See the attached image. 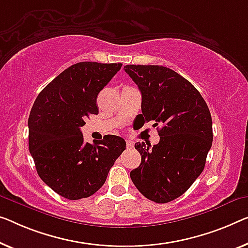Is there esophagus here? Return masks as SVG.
Wrapping results in <instances>:
<instances>
[{"mask_svg":"<svg viewBox=\"0 0 248 248\" xmlns=\"http://www.w3.org/2000/svg\"><path fill=\"white\" fill-rule=\"evenodd\" d=\"M125 145H127V148H132L134 147V141L132 140H125Z\"/></svg>","mask_w":248,"mask_h":248,"instance_id":"esophagus-1","label":"esophagus"}]
</instances>
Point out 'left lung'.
I'll return each instance as SVG.
<instances>
[{
    "label": "left lung",
    "instance_id": "left-lung-1",
    "mask_svg": "<svg viewBox=\"0 0 248 248\" xmlns=\"http://www.w3.org/2000/svg\"><path fill=\"white\" fill-rule=\"evenodd\" d=\"M124 69L141 92L143 124H161L157 145H135L141 164L130 172L131 180L150 201L171 202L204 170L213 142L209 109L197 89L171 69L136 64Z\"/></svg>",
    "mask_w": 248,
    "mask_h": 248
}]
</instances>
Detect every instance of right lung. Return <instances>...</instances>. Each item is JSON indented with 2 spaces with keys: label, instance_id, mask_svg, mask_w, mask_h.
I'll return each mask as SVG.
<instances>
[{
  "label": "right lung",
  "instance_id": "right-lung-1",
  "mask_svg": "<svg viewBox=\"0 0 248 248\" xmlns=\"http://www.w3.org/2000/svg\"><path fill=\"white\" fill-rule=\"evenodd\" d=\"M123 63L79 62L40 92L29 117V149L36 171L51 189L70 201L100 189L125 149L124 139L108 135L83 142L80 128L98 114L97 97Z\"/></svg>",
  "mask_w": 248,
  "mask_h": 248
}]
</instances>
